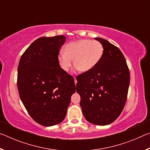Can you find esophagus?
Returning <instances> with one entry per match:
<instances>
[{"mask_svg":"<svg viewBox=\"0 0 150 150\" xmlns=\"http://www.w3.org/2000/svg\"><path fill=\"white\" fill-rule=\"evenodd\" d=\"M74 79H75V84L76 85V84H77V80H76V79H75V77H74Z\"/></svg>","mask_w":150,"mask_h":150,"instance_id":"34e87169","label":"esophagus"}]
</instances>
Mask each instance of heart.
Returning a JSON list of instances; mask_svg holds the SVG:
<instances>
[{
  "mask_svg": "<svg viewBox=\"0 0 150 150\" xmlns=\"http://www.w3.org/2000/svg\"><path fill=\"white\" fill-rule=\"evenodd\" d=\"M63 53H60L57 61L60 67L67 72L73 64L81 72L93 69L102 58L104 47L100 42L90 40H80L65 45Z\"/></svg>",
  "mask_w": 150,
  "mask_h": 150,
  "instance_id": "heart-1",
  "label": "heart"
}]
</instances>
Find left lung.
Segmentation results:
<instances>
[{
    "instance_id": "8db88e82",
    "label": "left lung",
    "mask_w": 150,
    "mask_h": 150,
    "mask_svg": "<svg viewBox=\"0 0 150 150\" xmlns=\"http://www.w3.org/2000/svg\"><path fill=\"white\" fill-rule=\"evenodd\" d=\"M104 47L100 62L77 77L76 90L86 120L96 125L113 122L125 106L130 71L122 53L107 40L95 38Z\"/></svg>"
}]
</instances>
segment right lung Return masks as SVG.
<instances>
[{
	"label": "right lung",
	"instance_id": "add662e5",
	"mask_svg": "<svg viewBox=\"0 0 150 150\" xmlns=\"http://www.w3.org/2000/svg\"><path fill=\"white\" fill-rule=\"evenodd\" d=\"M65 42L63 35L40 38L24 52L18 67L20 99L33 120L44 126L64 120L76 91L74 79L57 61Z\"/></svg>",
	"mask_w": 150,
	"mask_h": 150
}]
</instances>
